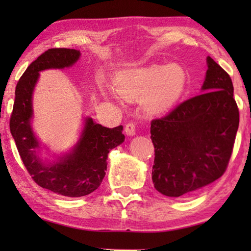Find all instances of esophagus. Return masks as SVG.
Wrapping results in <instances>:
<instances>
[{"instance_id":"1","label":"esophagus","mask_w":251,"mask_h":251,"mask_svg":"<svg viewBox=\"0 0 251 251\" xmlns=\"http://www.w3.org/2000/svg\"><path fill=\"white\" fill-rule=\"evenodd\" d=\"M125 131H126V134L128 135V136L135 135L136 126H135L134 123H128V124H126V126H125Z\"/></svg>"}]
</instances>
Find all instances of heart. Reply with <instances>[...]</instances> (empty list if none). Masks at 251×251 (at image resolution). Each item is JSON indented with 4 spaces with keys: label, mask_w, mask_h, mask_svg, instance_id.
<instances>
[{
    "label": "heart",
    "mask_w": 251,
    "mask_h": 251,
    "mask_svg": "<svg viewBox=\"0 0 251 251\" xmlns=\"http://www.w3.org/2000/svg\"><path fill=\"white\" fill-rule=\"evenodd\" d=\"M186 74L179 65H151L121 72L115 78V90L123 99L134 100L144 97L145 108L160 113L179 99L185 88ZM109 94L112 92L108 91Z\"/></svg>",
    "instance_id": "obj_1"
}]
</instances>
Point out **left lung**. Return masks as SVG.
<instances>
[{
  "label": "left lung",
  "mask_w": 251,
  "mask_h": 251,
  "mask_svg": "<svg viewBox=\"0 0 251 251\" xmlns=\"http://www.w3.org/2000/svg\"><path fill=\"white\" fill-rule=\"evenodd\" d=\"M201 90L151 123L155 147L151 179L160 194L193 193L226 172L239 126L230 76L210 56Z\"/></svg>",
  "instance_id": "1"
}]
</instances>
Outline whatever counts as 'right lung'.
Returning a JSON list of instances; mask_svg holds the SVG:
<instances>
[{
	"instance_id": "obj_1",
	"label": "right lung",
	"mask_w": 251,
	"mask_h": 251,
	"mask_svg": "<svg viewBox=\"0 0 251 251\" xmlns=\"http://www.w3.org/2000/svg\"><path fill=\"white\" fill-rule=\"evenodd\" d=\"M79 55V50L73 49H50L32 62L16 85L10 120L11 134L33 180L45 189L67 197L86 196L99 188L107 169L108 152L125 139L122 125L107 128L88 117L79 141L69 154L53 163H43L37 154L41 145L34 136L31 118L32 94L40 72L70 67Z\"/></svg>"
}]
</instances>
